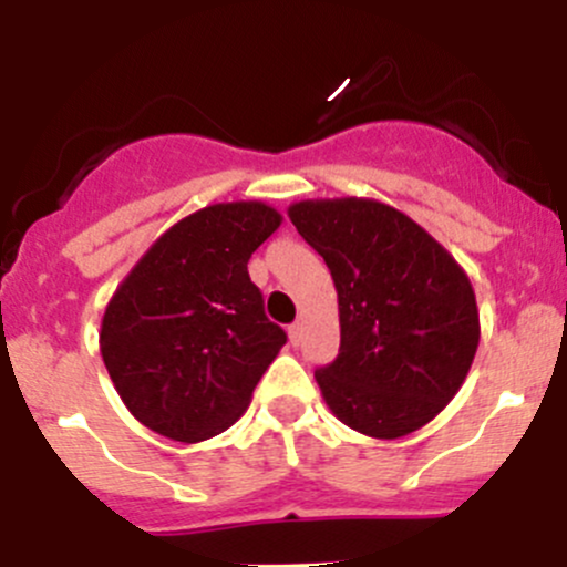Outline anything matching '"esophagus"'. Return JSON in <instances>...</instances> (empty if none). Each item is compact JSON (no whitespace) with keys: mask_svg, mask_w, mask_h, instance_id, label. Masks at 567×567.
<instances>
[{"mask_svg":"<svg viewBox=\"0 0 567 567\" xmlns=\"http://www.w3.org/2000/svg\"><path fill=\"white\" fill-rule=\"evenodd\" d=\"M301 336H303V328H301V322H293V326L288 328V339H290V344H293V347L301 344Z\"/></svg>","mask_w":567,"mask_h":567,"instance_id":"obj_1","label":"esophagus"}]
</instances>
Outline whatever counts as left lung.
<instances>
[{
    "label": "left lung",
    "instance_id": "8db88e82",
    "mask_svg": "<svg viewBox=\"0 0 567 567\" xmlns=\"http://www.w3.org/2000/svg\"><path fill=\"white\" fill-rule=\"evenodd\" d=\"M288 215L326 258L339 296V358L315 371L328 409L371 439L420 431L474 363L482 328L468 274L377 198H307Z\"/></svg>",
    "mask_w": 567,
    "mask_h": 567
}]
</instances>
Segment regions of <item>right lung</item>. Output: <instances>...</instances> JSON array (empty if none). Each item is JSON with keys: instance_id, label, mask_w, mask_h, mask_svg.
Listing matches in <instances>:
<instances>
[{"instance_id": "right-lung-1", "label": "right lung", "mask_w": 567, "mask_h": 567, "mask_svg": "<svg viewBox=\"0 0 567 567\" xmlns=\"http://www.w3.org/2000/svg\"><path fill=\"white\" fill-rule=\"evenodd\" d=\"M282 215L264 202L196 209L147 247L112 293L99 350L134 420L207 441L250 406L288 336L269 322L247 260Z\"/></svg>"}]
</instances>
